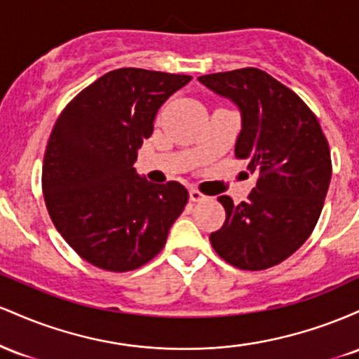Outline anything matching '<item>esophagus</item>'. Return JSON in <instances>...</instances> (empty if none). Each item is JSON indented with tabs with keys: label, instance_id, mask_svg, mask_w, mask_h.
Segmentation results:
<instances>
[{
	"label": "esophagus",
	"instance_id": "1",
	"mask_svg": "<svg viewBox=\"0 0 359 359\" xmlns=\"http://www.w3.org/2000/svg\"><path fill=\"white\" fill-rule=\"evenodd\" d=\"M189 199H191L192 203H201V201L205 199V196L203 192L197 191V189H191V191H189Z\"/></svg>",
	"mask_w": 359,
	"mask_h": 359
}]
</instances>
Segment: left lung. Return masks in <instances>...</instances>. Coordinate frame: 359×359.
<instances>
[{
  "label": "left lung",
  "instance_id": "1",
  "mask_svg": "<svg viewBox=\"0 0 359 359\" xmlns=\"http://www.w3.org/2000/svg\"><path fill=\"white\" fill-rule=\"evenodd\" d=\"M199 82L240 109L234 155L258 174L248 201L234 205L231 197H217L226 221L209 240L236 269H270L316 228L332 174L327 140L306 102L259 69L208 74Z\"/></svg>",
  "mask_w": 359,
  "mask_h": 359
}]
</instances>
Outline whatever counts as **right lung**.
I'll return each mask as SVG.
<instances>
[{
    "label": "right lung",
    "mask_w": 359,
    "mask_h": 359,
    "mask_svg": "<svg viewBox=\"0 0 359 359\" xmlns=\"http://www.w3.org/2000/svg\"><path fill=\"white\" fill-rule=\"evenodd\" d=\"M191 76L125 67L69 102L43 156L42 189L57 231L86 262L130 271L160 253L184 211L182 184H151L133 163L160 106Z\"/></svg>",
    "instance_id": "obj_1"
}]
</instances>
